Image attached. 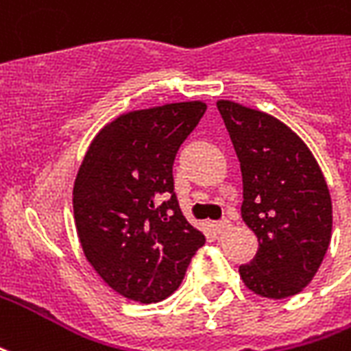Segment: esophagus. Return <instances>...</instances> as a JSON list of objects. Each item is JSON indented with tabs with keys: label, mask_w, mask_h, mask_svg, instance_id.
Returning a JSON list of instances; mask_svg holds the SVG:
<instances>
[{
	"label": "esophagus",
	"mask_w": 351,
	"mask_h": 351,
	"mask_svg": "<svg viewBox=\"0 0 351 351\" xmlns=\"http://www.w3.org/2000/svg\"><path fill=\"white\" fill-rule=\"evenodd\" d=\"M230 227H232V225H230V221H227V219H223V221H217L214 225L215 232H217V234H225V232H228V230H230Z\"/></svg>",
	"instance_id": "1"
}]
</instances>
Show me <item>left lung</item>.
<instances>
[{
  "instance_id": "8db88e82",
  "label": "left lung",
  "mask_w": 351,
  "mask_h": 351,
  "mask_svg": "<svg viewBox=\"0 0 351 351\" xmlns=\"http://www.w3.org/2000/svg\"><path fill=\"white\" fill-rule=\"evenodd\" d=\"M240 160L241 217L258 251L241 264L243 285L271 300L300 294L313 281L331 241L333 206L313 152L269 113L217 100Z\"/></svg>"
}]
</instances>
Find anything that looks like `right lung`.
I'll use <instances>...</instances> for the list:
<instances>
[{
	"label": "right lung",
	"instance_id": "add662e5",
	"mask_svg": "<svg viewBox=\"0 0 351 351\" xmlns=\"http://www.w3.org/2000/svg\"><path fill=\"white\" fill-rule=\"evenodd\" d=\"M206 104L173 102L123 113L104 126L74 182L83 255L117 294L156 303L180 287L204 234L184 217L173 163Z\"/></svg>",
	"mask_w": 351,
	"mask_h": 351
}]
</instances>
